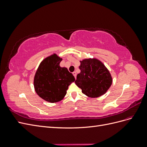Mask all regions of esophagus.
<instances>
[{
	"mask_svg": "<svg viewBox=\"0 0 147 147\" xmlns=\"http://www.w3.org/2000/svg\"><path fill=\"white\" fill-rule=\"evenodd\" d=\"M72 74L74 75V76L75 77V78H76V77H77V73H76V72H74Z\"/></svg>",
	"mask_w": 147,
	"mask_h": 147,
	"instance_id": "34e87169",
	"label": "esophagus"
}]
</instances>
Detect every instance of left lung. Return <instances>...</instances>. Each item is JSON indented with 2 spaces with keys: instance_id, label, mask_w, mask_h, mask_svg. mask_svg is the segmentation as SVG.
Returning a JSON list of instances; mask_svg holds the SVG:
<instances>
[{
  "instance_id": "left-lung-1",
  "label": "left lung",
  "mask_w": 147,
  "mask_h": 147,
  "mask_svg": "<svg viewBox=\"0 0 147 147\" xmlns=\"http://www.w3.org/2000/svg\"><path fill=\"white\" fill-rule=\"evenodd\" d=\"M80 73L75 83L84 94L98 97L104 94L112 85V78L104 64L97 59H85L80 61Z\"/></svg>"
}]
</instances>
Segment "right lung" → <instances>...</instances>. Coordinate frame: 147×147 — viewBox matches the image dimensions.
Masks as SVG:
<instances>
[{
  "label": "right lung",
  "instance_id": "1",
  "mask_svg": "<svg viewBox=\"0 0 147 147\" xmlns=\"http://www.w3.org/2000/svg\"><path fill=\"white\" fill-rule=\"evenodd\" d=\"M62 58L53 54L43 59L35 73L34 85L42 99L54 103L61 100L75 77L67 69L59 65Z\"/></svg>",
  "mask_w": 147,
  "mask_h": 147
}]
</instances>
